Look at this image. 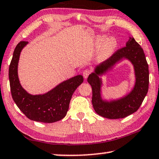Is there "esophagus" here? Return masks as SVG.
<instances>
[{"mask_svg":"<svg viewBox=\"0 0 159 159\" xmlns=\"http://www.w3.org/2000/svg\"><path fill=\"white\" fill-rule=\"evenodd\" d=\"M91 70L89 69V68H87V69H85L84 71H83V75H84V79H87L88 76L91 74Z\"/></svg>","mask_w":159,"mask_h":159,"instance_id":"1","label":"esophagus"}]
</instances>
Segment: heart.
I'll return each instance as SVG.
<instances>
[{"label": "heart", "mask_w": 159, "mask_h": 159, "mask_svg": "<svg viewBox=\"0 0 159 159\" xmlns=\"http://www.w3.org/2000/svg\"><path fill=\"white\" fill-rule=\"evenodd\" d=\"M116 42L113 38L106 39L102 42L100 46V55L101 57H106L109 56L114 50Z\"/></svg>", "instance_id": "b5f03b06"}]
</instances>
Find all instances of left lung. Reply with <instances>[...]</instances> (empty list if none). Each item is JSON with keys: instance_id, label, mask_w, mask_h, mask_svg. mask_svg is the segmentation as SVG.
I'll return each mask as SVG.
<instances>
[{"instance_id": "left-lung-1", "label": "left lung", "mask_w": 159, "mask_h": 159, "mask_svg": "<svg viewBox=\"0 0 159 159\" xmlns=\"http://www.w3.org/2000/svg\"><path fill=\"white\" fill-rule=\"evenodd\" d=\"M123 57L129 59L134 66L136 85L132 93L124 98L111 103L106 102L101 99V82L98 75L102 74ZM87 80L92 87V104L98 115L110 119H118L132 114L140 107L148 90V65L143 48L134 38H130L125 46L118 49L97 66L96 71L89 75Z\"/></svg>"}]
</instances>
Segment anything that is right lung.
I'll return each mask as SVG.
<instances>
[{
	"mask_svg": "<svg viewBox=\"0 0 159 159\" xmlns=\"http://www.w3.org/2000/svg\"><path fill=\"white\" fill-rule=\"evenodd\" d=\"M28 41H20L16 46L9 66V81L14 102L25 116L32 120L53 123L66 116L73 92L84 81L79 75L63 81L55 89L43 95L28 94L19 83L17 68L19 56Z\"/></svg>",
	"mask_w": 159,
	"mask_h": 159,
	"instance_id": "obj_1",
	"label": "right lung"
}]
</instances>
